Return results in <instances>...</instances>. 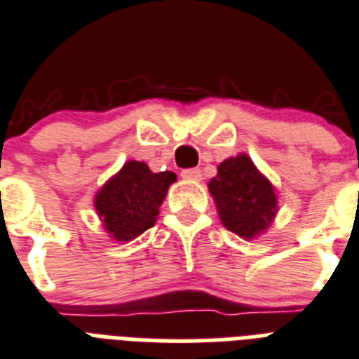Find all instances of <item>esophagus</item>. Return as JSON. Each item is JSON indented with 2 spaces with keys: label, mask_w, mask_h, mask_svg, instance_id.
<instances>
[{
  "label": "esophagus",
  "mask_w": 359,
  "mask_h": 359,
  "mask_svg": "<svg viewBox=\"0 0 359 359\" xmlns=\"http://www.w3.org/2000/svg\"><path fill=\"white\" fill-rule=\"evenodd\" d=\"M180 177H182V179H188V180H199L201 179V171L196 168L184 169V171H180Z\"/></svg>",
  "instance_id": "1"
}]
</instances>
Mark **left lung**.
<instances>
[{
    "label": "left lung",
    "mask_w": 359,
    "mask_h": 359,
    "mask_svg": "<svg viewBox=\"0 0 359 359\" xmlns=\"http://www.w3.org/2000/svg\"><path fill=\"white\" fill-rule=\"evenodd\" d=\"M209 191L224 226L243 239L264 233L277 215L275 188L246 154L224 160Z\"/></svg>",
    "instance_id": "left-lung-1"
}]
</instances>
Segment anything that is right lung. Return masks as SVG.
Masks as SVG:
<instances>
[{"mask_svg":"<svg viewBox=\"0 0 359 359\" xmlns=\"http://www.w3.org/2000/svg\"><path fill=\"white\" fill-rule=\"evenodd\" d=\"M171 171L152 173L144 161L130 160L95 194V210L113 239L131 241L152 228L169 186Z\"/></svg>","mask_w":359,"mask_h":359,"instance_id":"1","label":"right lung"}]
</instances>
